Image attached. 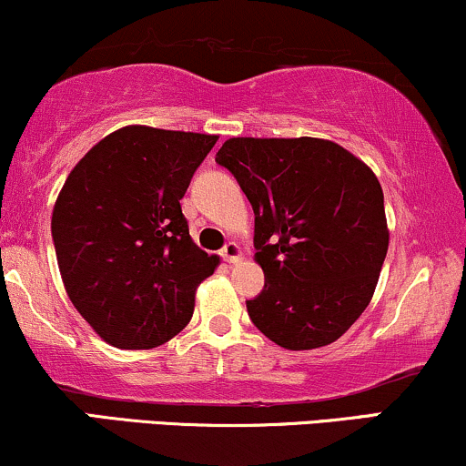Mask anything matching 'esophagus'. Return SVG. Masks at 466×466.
<instances>
[{"instance_id":"34e87169","label":"esophagus","mask_w":466,"mask_h":466,"mask_svg":"<svg viewBox=\"0 0 466 466\" xmlns=\"http://www.w3.org/2000/svg\"><path fill=\"white\" fill-rule=\"evenodd\" d=\"M220 255H222V259L227 261V263L242 261V250H239V246L235 244V242H228L227 246H224V248L220 250Z\"/></svg>"}]
</instances>
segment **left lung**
I'll return each mask as SVG.
<instances>
[{
	"label": "left lung",
	"mask_w": 466,
	"mask_h": 466,
	"mask_svg": "<svg viewBox=\"0 0 466 466\" xmlns=\"http://www.w3.org/2000/svg\"><path fill=\"white\" fill-rule=\"evenodd\" d=\"M216 162L255 211L263 291L246 309L285 350L329 346L370 304L387 257L380 181L321 137H231Z\"/></svg>",
	"instance_id": "1"
}]
</instances>
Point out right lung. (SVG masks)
Wrapping results in <instances>:
<instances>
[{"instance_id": "add662e5", "label": "right lung", "mask_w": 466, "mask_h": 466, "mask_svg": "<svg viewBox=\"0 0 466 466\" xmlns=\"http://www.w3.org/2000/svg\"><path fill=\"white\" fill-rule=\"evenodd\" d=\"M218 136L129 125L79 159L51 235L73 307L103 341L151 350L192 319L220 257L189 238L179 200Z\"/></svg>"}]
</instances>
